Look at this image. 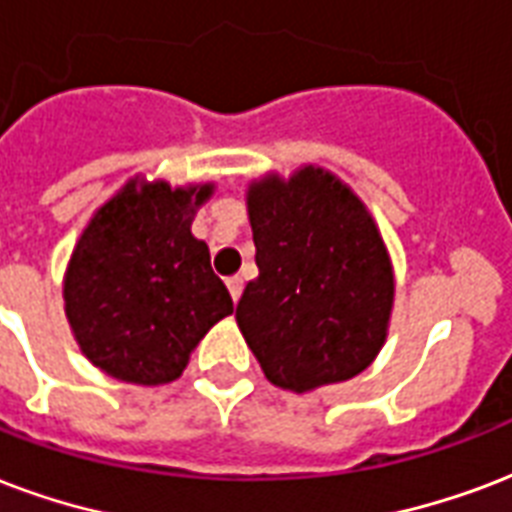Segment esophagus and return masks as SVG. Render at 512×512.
Masks as SVG:
<instances>
[{"mask_svg":"<svg viewBox=\"0 0 512 512\" xmlns=\"http://www.w3.org/2000/svg\"><path fill=\"white\" fill-rule=\"evenodd\" d=\"M228 290H230V298L236 300V303H239V298H241V290H244V279H241V276H230L228 282Z\"/></svg>","mask_w":512,"mask_h":512,"instance_id":"obj_1","label":"esophagus"}]
</instances>
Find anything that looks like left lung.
<instances>
[{
    "mask_svg": "<svg viewBox=\"0 0 512 512\" xmlns=\"http://www.w3.org/2000/svg\"><path fill=\"white\" fill-rule=\"evenodd\" d=\"M257 279L236 322L271 384L308 392L349 381L384 346L392 263L373 217L341 179L306 166L249 187Z\"/></svg>",
    "mask_w": 512,
    "mask_h": 512,
    "instance_id": "obj_1",
    "label": "left lung"
}]
</instances>
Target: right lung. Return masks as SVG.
I'll return each mask as SVG.
<instances>
[{"instance_id":"1","label":"right lung","mask_w":512,"mask_h":512,"mask_svg":"<svg viewBox=\"0 0 512 512\" xmlns=\"http://www.w3.org/2000/svg\"><path fill=\"white\" fill-rule=\"evenodd\" d=\"M212 185L128 182L101 206L64 279L66 319L88 360L128 384H169L209 327L233 314L209 247L190 233Z\"/></svg>"}]
</instances>
